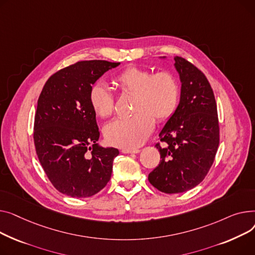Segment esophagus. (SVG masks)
<instances>
[{
    "label": "esophagus",
    "mask_w": 255,
    "mask_h": 255,
    "mask_svg": "<svg viewBox=\"0 0 255 255\" xmlns=\"http://www.w3.org/2000/svg\"><path fill=\"white\" fill-rule=\"evenodd\" d=\"M122 152L123 153H139L140 152V150L139 149H128V148H124V149H122Z\"/></svg>",
    "instance_id": "esophagus-1"
}]
</instances>
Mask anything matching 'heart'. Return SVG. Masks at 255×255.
Wrapping results in <instances>:
<instances>
[{"label": "heart", "instance_id": "1", "mask_svg": "<svg viewBox=\"0 0 255 255\" xmlns=\"http://www.w3.org/2000/svg\"><path fill=\"white\" fill-rule=\"evenodd\" d=\"M114 83L121 91L133 95V115L121 118L105 128V137L114 146L132 149L144 143L154 128V121L164 123L175 113L180 89L176 78L168 72L153 74L139 67H128L117 74ZM89 102L95 113L103 118L114 112V100L104 83L89 91Z\"/></svg>", "mask_w": 255, "mask_h": 255}]
</instances>
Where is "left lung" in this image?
<instances>
[{
	"mask_svg": "<svg viewBox=\"0 0 255 255\" xmlns=\"http://www.w3.org/2000/svg\"><path fill=\"white\" fill-rule=\"evenodd\" d=\"M174 59L181 82L180 100L158 133L166 147L156 144L161 160L148 175L149 182L164 193L184 192L200 184L212 166L219 144L217 107L210 83L184 58Z\"/></svg>",
	"mask_w": 255,
	"mask_h": 255,
	"instance_id": "1",
	"label": "left lung"
}]
</instances>
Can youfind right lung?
Listing matches in <instances>:
<instances>
[{
  "label": "right lung",
  "mask_w": 255,
  "mask_h": 255,
  "mask_svg": "<svg viewBox=\"0 0 255 255\" xmlns=\"http://www.w3.org/2000/svg\"><path fill=\"white\" fill-rule=\"evenodd\" d=\"M121 63L83 61L59 70L45 83L35 115L34 142L52 185L66 196L88 198L109 182L118 149L102 147L89 91Z\"/></svg>",
  "instance_id": "add662e5"
}]
</instances>
